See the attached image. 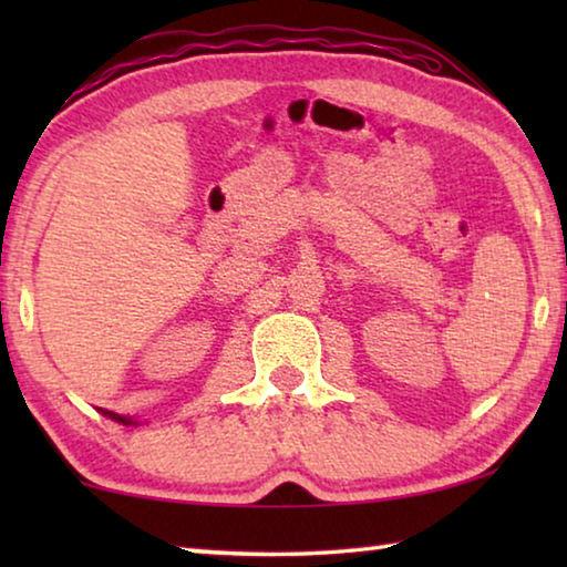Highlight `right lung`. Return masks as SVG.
Listing matches in <instances>:
<instances>
[{
	"mask_svg": "<svg viewBox=\"0 0 567 567\" xmlns=\"http://www.w3.org/2000/svg\"><path fill=\"white\" fill-rule=\"evenodd\" d=\"M100 412L104 417H110V420H114V422H122V425H140L137 420L134 417H130V415H120V412H112V410H102L100 408Z\"/></svg>",
	"mask_w": 567,
	"mask_h": 567,
	"instance_id": "right-lung-1",
	"label": "right lung"
}]
</instances>
